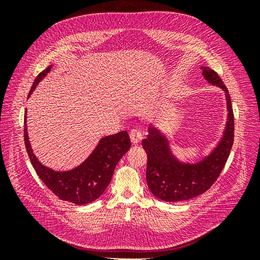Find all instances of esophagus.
<instances>
[{
    "label": "esophagus",
    "instance_id": "1",
    "mask_svg": "<svg viewBox=\"0 0 260 260\" xmlns=\"http://www.w3.org/2000/svg\"><path fill=\"white\" fill-rule=\"evenodd\" d=\"M143 136L140 129H132L130 131V140L133 144H139L142 141Z\"/></svg>",
    "mask_w": 260,
    "mask_h": 260
}]
</instances>
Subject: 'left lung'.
<instances>
[{"label": "left lung", "mask_w": 260, "mask_h": 260, "mask_svg": "<svg viewBox=\"0 0 260 260\" xmlns=\"http://www.w3.org/2000/svg\"><path fill=\"white\" fill-rule=\"evenodd\" d=\"M209 84L224 92L226 121L222 136L211 151L198 161L181 160L174 153L168 137L154 123L148 127L142 146L147 154L146 182L151 193L165 202H182L196 198L214 184L230 155L234 138V118L229 91L221 78L209 67H201Z\"/></svg>", "instance_id": "left-lung-1"}]
</instances>
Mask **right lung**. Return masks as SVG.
Here are the masks:
<instances>
[{
	"label": "right lung",
	"instance_id": "obj_1",
	"mask_svg": "<svg viewBox=\"0 0 260 260\" xmlns=\"http://www.w3.org/2000/svg\"><path fill=\"white\" fill-rule=\"evenodd\" d=\"M53 65L39 75L31 86L28 99ZM25 144L37 175L50 190L62 201L76 205H85L96 201L111 183L116 165L129 151L131 142L127 131L101 138L91 154L77 167L69 170H54L38 159L30 144L27 129V108L25 115Z\"/></svg>",
	"mask_w": 260,
	"mask_h": 260
}]
</instances>
